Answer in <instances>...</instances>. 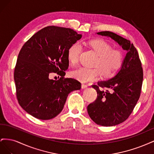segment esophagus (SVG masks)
Wrapping results in <instances>:
<instances>
[{
    "instance_id": "esophagus-1",
    "label": "esophagus",
    "mask_w": 154,
    "mask_h": 154,
    "mask_svg": "<svg viewBox=\"0 0 154 154\" xmlns=\"http://www.w3.org/2000/svg\"><path fill=\"white\" fill-rule=\"evenodd\" d=\"M87 87V85L82 84V88H86Z\"/></svg>"
}]
</instances>
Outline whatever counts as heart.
<instances>
[{
	"mask_svg": "<svg viewBox=\"0 0 154 154\" xmlns=\"http://www.w3.org/2000/svg\"><path fill=\"white\" fill-rule=\"evenodd\" d=\"M89 47L98 56L95 66L98 67L104 77L112 76L122 68L123 63V54L122 51L112 49V46L102 39H95L88 42ZM82 52L80 44H72L68 48L67 57L69 62L72 65L78 63ZM100 70L97 68L81 67L74 70L71 73L72 77L82 82H91L99 76Z\"/></svg>",
	"mask_w": 154,
	"mask_h": 154,
	"instance_id": "heart-1",
	"label": "heart"
}]
</instances>
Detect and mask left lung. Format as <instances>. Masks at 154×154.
Segmentation results:
<instances>
[{"label": "left lung", "instance_id": "1", "mask_svg": "<svg viewBox=\"0 0 154 154\" xmlns=\"http://www.w3.org/2000/svg\"><path fill=\"white\" fill-rule=\"evenodd\" d=\"M97 34L110 37L127 51L123 66L114 77L92 85L97 96L87 106L93 122L103 127H112L125 122L137 104L143 84V68L137 51L130 40L110 31Z\"/></svg>", "mask_w": 154, "mask_h": 154}]
</instances>
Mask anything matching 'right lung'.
<instances>
[{
	"mask_svg": "<svg viewBox=\"0 0 154 154\" xmlns=\"http://www.w3.org/2000/svg\"><path fill=\"white\" fill-rule=\"evenodd\" d=\"M82 36L72 29L51 26L36 32L22 46L14 80L18 103L32 116L42 120L55 118L69 93L81 88L80 82L64 76L69 67L68 48ZM52 72L61 78L51 80Z\"/></svg>",
	"mask_w": 154,
	"mask_h": 154,
	"instance_id": "obj_1",
	"label": "right lung"
}]
</instances>
